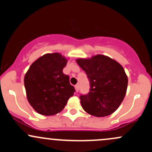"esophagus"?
Returning <instances> with one entry per match:
<instances>
[{"instance_id":"34e87169","label":"esophagus","mask_w":152,"mask_h":152,"mask_svg":"<svg viewBox=\"0 0 152 152\" xmlns=\"http://www.w3.org/2000/svg\"><path fill=\"white\" fill-rule=\"evenodd\" d=\"M75 89H76V92H78V91H79V84H77L75 86Z\"/></svg>"}]
</instances>
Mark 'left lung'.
<instances>
[{
	"instance_id": "left-lung-1",
	"label": "left lung",
	"mask_w": 152,
	"mask_h": 152,
	"mask_svg": "<svg viewBox=\"0 0 152 152\" xmlns=\"http://www.w3.org/2000/svg\"><path fill=\"white\" fill-rule=\"evenodd\" d=\"M76 63L86 72L90 82L89 92L80 96L83 109L96 117H105L114 113L127 91L128 77L123 66L103 55L79 58Z\"/></svg>"
}]
</instances>
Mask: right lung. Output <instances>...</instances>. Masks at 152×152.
Returning a JSON list of instances; mask_svg holds the SVG:
<instances>
[{
	"mask_svg": "<svg viewBox=\"0 0 152 152\" xmlns=\"http://www.w3.org/2000/svg\"><path fill=\"white\" fill-rule=\"evenodd\" d=\"M68 60L59 53H47L30 66L24 76L28 102L42 115H53L62 111L75 89L69 76L63 73Z\"/></svg>",
	"mask_w": 152,
	"mask_h": 152,
	"instance_id": "add662e5",
	"label": "right lung"
}]
</instances>
